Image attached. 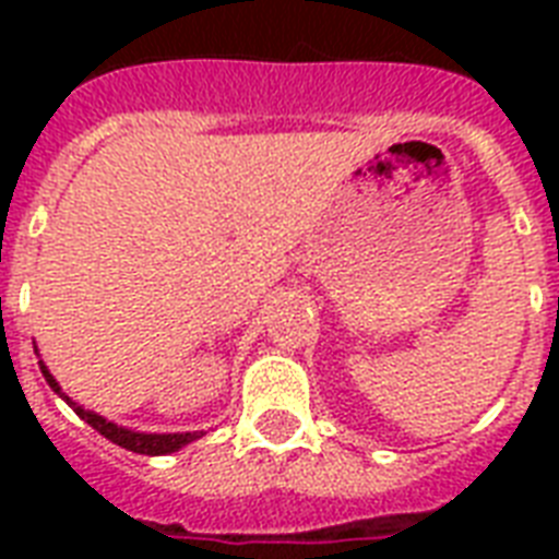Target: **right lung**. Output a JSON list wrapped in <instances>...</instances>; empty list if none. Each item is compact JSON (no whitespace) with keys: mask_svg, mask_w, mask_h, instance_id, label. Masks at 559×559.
<instances>
[{"mask_svg":"<svg viewBox=\"0 0 559 559\" xmlns=\"http://www.w3.org/2000/svg\"><path fill=\"white\" fill-rule=\"evenodd\" d=\"M39 368H43V377H46L48 385H51V389H55L57 394H60V397H63L66 403H69V406L74 408V412H78V417H81V420H86V424H90L92 429H95V432H100V435H104V438H107V441L118 443V447H124V450L139 452V455H168V452L182 450L186 443H191V441H197V438H200V435H197V432L144 435V432H130V429H121V426L109 424V420H104V417L95 415V412H86V408H81V406H78V403H72V400L66 397L63 391H60L57 380H55V377H51V373L46 371V366H43V362H39Z\"/></svg>","mask_w":559,"mask_h":559,"instance_id":"right-lung-1","label":"right lung"}]
</instances>
